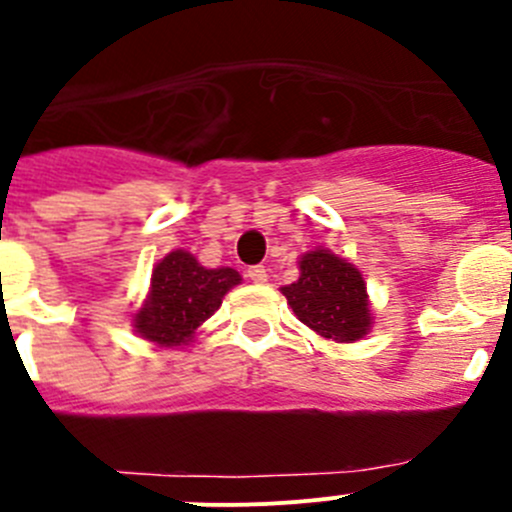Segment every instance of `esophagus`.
Listing matches in <instances>:
<instances>
[{"instance_id": "1", "label": "esophagus", "mask_w": 512, "mask_h": 512, "mask_svg": "<svg viewBox=\"0 0 512 512\" xmlns=\"http://www.w3.org/2000/svg\"><path fill=\"white\" fill-rule=\"evenodd\" d=\"M247 277H250V280L255 282V285H265V282H267V270L262 265H255V267H250V270H247Z\"/></svg>"}]
</instances>
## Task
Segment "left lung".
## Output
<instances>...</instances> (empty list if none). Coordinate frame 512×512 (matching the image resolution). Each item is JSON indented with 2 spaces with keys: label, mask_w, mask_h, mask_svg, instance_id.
<instances>
[{
  "label": "left lung",
  "mask_w": 512,
  "mask_h": 512,
  "mask_svg": "<svg viewBox=\"0 0 512 512\" xmlns=\"http://www.w3.org/2000/svg\"><path fill=\"white\" fill-rule=\"evenodd\" d=\"M297 267L300 277L280 292L302 325L332 342L362 340L372 330L365 277L352 262L315 247L297 260Z\"/></svg>",
  "instance_id": "1"
}]
</instances>
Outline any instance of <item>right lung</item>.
Here are the masks:
<instances>
[{
  "label": "right lung",
  "mask_w": 512,
  "mask_h": 512,
  "mask_svg": "<svg viewBox=\"0 0 512 512\" xmlns=\"http://www.w3.org/2000/svg\"><path fill=\"white\" fill-rule=\"evenodd\" d=\"M232 267H205L192 252L172 250L152 267L150 290L132 312V327L157 347H185L220 310L222 297L240 285Z\"/></svg>",
  "instance_id": "1"
}]
</instances>
